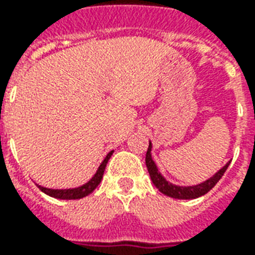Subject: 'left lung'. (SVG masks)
<instances>
[{
    "label": "left lung",
    "instance_id": "1",
    "mask_svg": "<svg viewBox=\"0 0 255 255\" xmlns=\"http://www.w3.org/2000/svg\"><path fill=\"white\" fill-rule=\"evenodd\" d=\"M150 151H151V143H149V149L146 151V166H147V171H149V175L151 177V182L162 194H165V195L171 198H176V199H194V198L205 195L206 192L210 191L217 184V182L223 177L224 172L227 171V168L230 165V162H227V165L223 166L217 173H214L210 179H208L206 182L201 183V184L190 186V187H180V186H175L172 183L166 182L165 179L162 177V175L155 166L154 161L151 158Z\"/></svg>",
    "mask_w": 255,
    "mask_h": 255
}]
</instances>
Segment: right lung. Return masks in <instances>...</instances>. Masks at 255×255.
<instances>
[{
	"instance_id": "obj_1",
	"label": "right lung",
	"mask_w": 255,
	"mask_h": 255,
	"mask_svg": "<svg viewBox=\"0 0 255 255\" xmlns=\"http://www.w3.org/2000/svg\"><path fill=\"white\" fill-rule=\"evenodd\" d=\"M113 154V150L108 153V155L105 157V160L102 161V164L98 168V171L95 173L94 176L90 179L89 182L83 184V186H80L78 188H68V190H53V188H46V187H42V186H38V188L41 190L42 192H45L47 195H50L53 198H58V199H80V198L87 197L89 194L94 191L97 186L100 184L101 180H102V176H104V172H105L106 164H108V161Z\"/></svg>"
}]
</instances>
